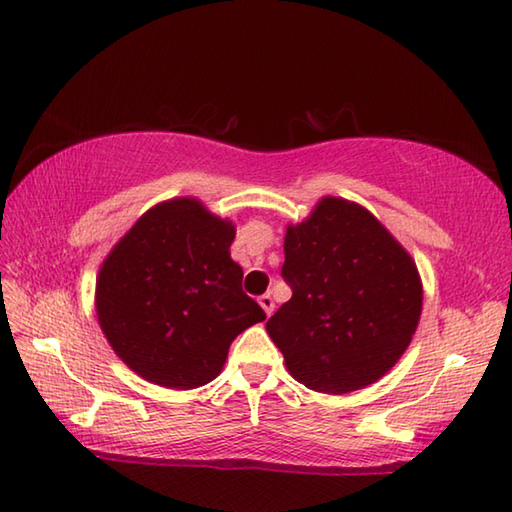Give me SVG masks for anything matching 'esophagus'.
<instances>
[{
	"instance_id": "1",
	"label": "esophagus",
	"mask_w": 512,
	"mask_h": 512,
	"mask_svg": "<svg viewBox=\"0 0 512 512\" xmlns=\"http://www.w3.org/2000/svg\"><path fill=\"white\" fill-rule=\"evenodd\" d=\"M259 305H262V309L266 311V316H271L273 309H275V302H273L271 293H264V296H259Z\"/></svg>"
}]
</instances>
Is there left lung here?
Instances as JSON below:
<instances>
[{"label":"left lung","instance_id":"1","mask_svg":"<svg viewBox=\"0 0 512 512\" xmlns=\"http://www.w3.org/2000/svg\"><path fill=\"white\" fill-rule=\"evenodd\" d=\"M282 277L291 300L266 332L311 391H359L409 348L422 311L418 268L366 207L327 196L289 225Z\"/></svg>","mask_w":512,"mask_h":512}]
</instances>
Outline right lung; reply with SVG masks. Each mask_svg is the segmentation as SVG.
I'll list each match as a JSON object with an SVG mask.
<instances>
[{
    "instance_id": "obj_1",
    "label": "right lung",
    "mask_w": 512,
    "mask_h": 512,
    "mask_svg": "<svg viewBox=\"0 0 512 512\" xmlns=\"http://www.w3.org/2000/svg\"><path fill=\"white\" fill-rule=\"evenodd\" d=\"M235 225L196 198L142 214L101 264L97 316L112 350L153 384L198 388L219 375L230 343L264 309L241 289Z\"/></svg>"
}]
</instances>
